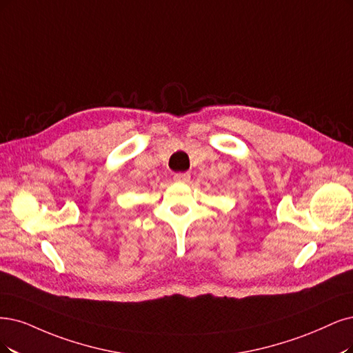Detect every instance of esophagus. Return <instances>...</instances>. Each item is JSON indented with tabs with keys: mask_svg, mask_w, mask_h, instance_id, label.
Listing matches in <instances>:
<instances>
[{
	"mask_svg": "<svg viewBox=\"0 0 353 353\" xmlns=\"http://www.w3.org/2000/svg\"><path fill=\"white\" fill-rule=\"evenodd\" d=\"M174 181H177V183H188V181L190 180V174L189 173H177L174 174Z\"/></svg>",
	"mask_w": 353,
	"mask_h": 353,
	"instance_id": "1",
	"label": "esophagus"
}]
</instances>
